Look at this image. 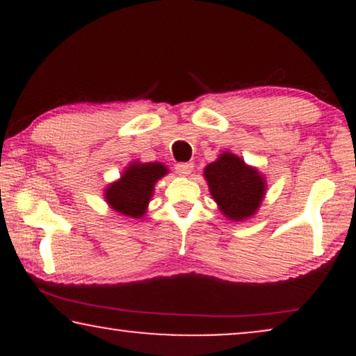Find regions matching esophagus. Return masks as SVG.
Instances as JSON below:
<instances>
[{"label":"esophagus","instance_id":"34e87169","mask_svg":"<svg viewBox=\"0 0 356 356\" xmlns=\"http://www.w3.org/2000/svg\"><path fill=\"white\" fill-rule=\"evenodd\" d=\"M193 168H194V163H191V162H183V163L175 165V170H177V173L183 175V177H188V175H191Z\"/></svg>","mask_w":356,"mask_h":356}]
</instances>
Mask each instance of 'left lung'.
Here are the masks:
<instances>
[{
  "mask_svg": "<svg viewBox=\"0 0 356 356\" xmlns=\"http://www.w3.org/2000/svg\"><path fill=\"white\" fill-rule=\"evenodd\" d=\"M204 177L218 209L233 222L254 216L266 194L264 177L232 152H223L209 163Z\"/></svg>",
  "mask_w": 356,
  "mask_h": 356,
  "instance_id": "obj_1",
  "label": "left lung"
}]
</instances>
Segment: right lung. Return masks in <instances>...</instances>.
Masks as SVG:
<instances>
[{
	"label": "right lung",
	"instance_id": "1",
	"mask_svg": "<svg viewBox=\"0 0 356 356\" xmlns=\"http://www.w3.org/2000/svg\"><path fill=\"white\" fill-rule=\"evenodd\" d=\"M167 173V167L159 162L129 163L118 181L105 189L106 202L121 216L140 218L147 211L155 183Z\"/></svg>",
	"mask_w": 356,
	"mask_h": 356
}]
</instances>
